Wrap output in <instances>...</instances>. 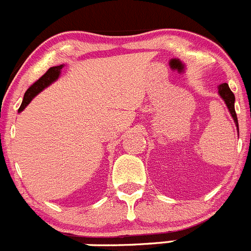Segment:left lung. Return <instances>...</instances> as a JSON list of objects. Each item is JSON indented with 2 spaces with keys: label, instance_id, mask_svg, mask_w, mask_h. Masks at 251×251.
I'll return each instance as SVG.
<instances>
[{
  "label": "left lung",
  "instance_id": "8db88e82",
  "mask_svg": "<svg viewBox=\"0 0 251 251\" xmlns=\"http://www.w3.org/2000/svg\"><path fill=\"white\" fill-rule=\"evenodd\" d=\"M218 93H219L220 98L225 102L226 104L227 109L230 112L231 117H233L234 122H235L236 126V130H238L239 134V126H238V118H236V113H235V108H234V103H235V97H234V93L230 91L227 83H222L219 87H218Z\"/></svg>",
  "mask_w": 251,
  "mask_h": 251
}]
</instances>
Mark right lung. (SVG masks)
<instances>
[{"label":"right lung","instance_id":"right-lung-1","mask_svg":"<svg viewBox=\"0 0 251 251\" xmlns=\"http://www.w3.org/2000/svg\"><path fill=\"white\" fill-rule=\"evenodd\" d=\"M62 68H63V64H61V66H54V67H50V70H48L47 72H46L45 75L40 78V79L37 80V82H34V83L32 84L28 89H27L26 93H25L24 100H22V104H21L18 112H22V110H24L25 108H26L27 105L31 103V100L36 97L37 94L41 93L43 89L47 88V87L50 86V84L53 83V82H56V80L59 78V75H61Z\"/></svg>","mask_w":251,"mask_h":251}]
</instances>
